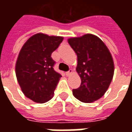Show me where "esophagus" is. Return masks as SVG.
I'll return each mask as SVG.
<instances>
[{"label": "esophagus", "instance_id": "34e87169", "mask_svg": "<svg viewBox=\"0 0 132 132\" xmlns=\"http://www.w3.org/2000/svg\"><path fill=\"white\" fill-rule=\"evenodd\" d=\"M72 73H73V70H72V69H70L69 71L66 72V76H70V75Z\"/></svg>", "mask_w": 132, "mask_h": 132}]
</instances>
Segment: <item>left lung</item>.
Returning a JSON list of instances; mask_svg holds the SVG:
<instances>
[{"mask_svg":"<svg viewBox=\"0 0 132 132\" xmlns=\"http://www.w3.org/2000/svg\"><path fill=\"white\" fill-rule=\"evenodd\" d=\"M68 41L77 54L76 71L81 79L80 87L73 89V94L81 102H94L103 96L113 78L110 52L100 38L91 34Z\"/></svg>","mask_w":132,"mask_h":132,"instance_id":"left-lung-1","label":"left lung"}]
</instances>
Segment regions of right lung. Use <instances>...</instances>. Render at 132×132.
I'll return each mask as SVG.
<instances>
[{
  "label": "right lung",
  "instance_id": "obj_1",
  "mask_svg": "<svg viewBox=\"0 0 132 132\" xmlns=\"http://www.w3.org/2000/svg\"><path fill=\"white\" fill-rule=\"evenodd\" d=\"M61 37L36 34L25 42L16 62L15 72L24 95L44 103L53 97L61 75L54 69L52 52L62 42Z\"/></svg>",
  "mask_w": 132,
  "mask_h": 132
}]
</instances>
